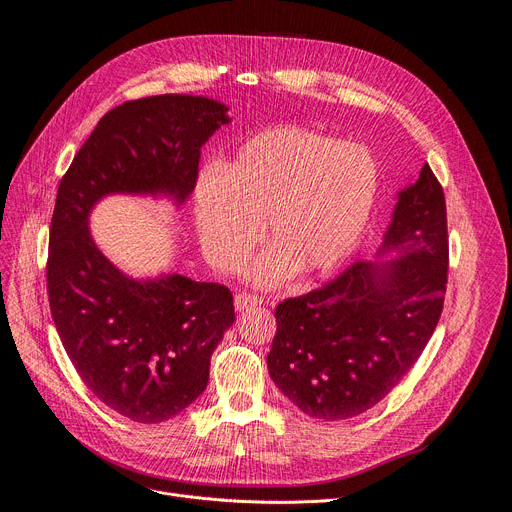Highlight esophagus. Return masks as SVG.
Listing matches in <instances>:
<instances>
[{"instance_id": "34e87169", "label": "esophagus", "mask_w": 512, "mask_h": 512, "mask_svg": "<svg viewBox=\"0 0 512 512\" xmlns=\"http://www.w3.org/2000/svg\"><path fill=\"white\" fill-rule=\"evenodd\" d=\"M261 297H257V294H251V292H238L234 297V307L236 311H245L249 307H257L261 305Z\"/></svg>"}]
</instances>
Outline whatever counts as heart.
Segmentation results:
<instances>
[{
	"mask_svg": "<svg viewBox=\"0 0 512 512\" xmlns=\"http://www.w3.org/2000/svg\"><path fill=\"white\" fill-rule=\"evenodd\" d=\"M380 188L373 155L301 126H276L242 143L218 174L195 188V220L207 261L236 272L259 240L267 251L253 267L257 284L274 286L292 270H334L359 242Z\"/></svg>",
	"mask_w": 512,
	"mask_h": 512,
	"instance_id": "obj_1",
	"label": "heart"
}]
</instances>
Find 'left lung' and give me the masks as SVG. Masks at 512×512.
Here are the masks:
<instances>
[{
    "label": "left lung",
    "instance_id": "left-lung-1",
    "mask_svg": "<svg viewBox=\"0 0 512 512\" xmlns=\"http://www.w3.org/2000/svg\"><path fill=\"white\" fill-rule=\"evenodd\" d=\"M380 253L276 307L267 355L274 384L326 421L371 409L409 373L432 338L448 282L444 191L427 164L402 188Z\"/></svg>",
    "mask_w": 512,
    "mask_h": 512
}]
</instances>
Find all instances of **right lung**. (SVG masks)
Returning a JSON list of instances; mask_svg holds the SVG:
<instances>
[{
  "label": "right lung",
  "instance_id": "1",
  "mask_svg": "<svg viewBox=\"0 0 512 512\" xmlns=\"http://www.w3.org/2000/svg\"><path fill=\"white\" fill-rule=\"evenodd\" d=\"M228 107L195 95H153L107 112L64 174L49 226L47 294L60 340L85 386L105 407L161 423L191 407L209 361L234 324L224 284L172 274L124 276L89 232L93 205L114 193L195 191L201 147Z\"/></svg>",
  "mask_w": 512,
  "mask_h": 512
}]
</instances>
